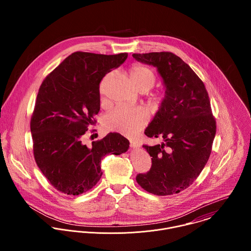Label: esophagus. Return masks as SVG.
<instances>
[{
	"instance_id": "esophagus-1",
	"label": "esophagus",
	"mask_w": 251,
	"mask_h": 251,
	"mask_svg": "<svg viewBox=\"0 0 251 251\" xmlns=\"http://www.w3.org/2000/svg\"><path fill=\"white\" fill-rule=\"evenodd\" d=\"M130 146H131L132 148H139L141 145H140V143H138L137 141H134V140H130Z\"/></svg>"
}]
</instances>
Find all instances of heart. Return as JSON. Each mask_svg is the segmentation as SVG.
Here are the masks:
<instances>
[{"label": "heart", "mask_w": 251, "mask_h": 251, "mask_svg": "<svg viewBox=\"0 0 251 251\" xmlns=\"http://www.w3.org/2000/svg\"><path fill=\"white\" fill-rule=\"evenodd\" d=\"M128 77L133 86L141 93L148 92L155 83V73L150 68L135 64L128 70ZM107 75L100 84V95L104 97L105 87L107 84ZM165 100L164 92L151 94L148 97V105L153 110H157ZM148 119L147 111L141 107L126 108L118 106L115 108L106 118V126L111 130L121 132L127 136H132L140 131L146 125Z\"/></svg>", "instance_id": "obj_1"}]
</instances>
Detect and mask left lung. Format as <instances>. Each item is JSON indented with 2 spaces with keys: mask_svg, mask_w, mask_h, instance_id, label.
Wrapping results in <instances>:
<instances>
[{
  "mask_svg": "<svg viewBox=\"0 0 251 251\" xmlns=\"http://www.w3.org/2000/svg\"><path fill=\"white\" fill-rule=\"evenodd\" d=\"M137 61L157 68L165 85V100L145 130L155 146L143 145L151 167L136 180L154 195H171L198 178L212 152L216 122L203 81L172 52L132 54Z\"/></svg>",
  "mask_w": 251,
  "mask_h": 251,
  "instance_id": "obj_1",
  "label": "left lung"
}]
</instances>
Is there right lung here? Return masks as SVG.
Segmentation results:
<instances>
[{"mask_svg":"<svg viewBox=\"0 0 251 251\" xmlns=\"http://www.w3.org/2000/svg\"><path fill=\"white\" fill-rule=\"evenodd\" d=\"M127 53L103 55L77 51L42 81L31 118L34 156L38 168L60 192L79 195L101 178V159L119 155L129 142L110 132L88 147L82 139L100 109V83L121 66ZM95 130V129H94Z\"/></svg>","mask_w":251,"mask_h":251,"instance_id":"obj_1","label":"right lung"}]
</instances>
